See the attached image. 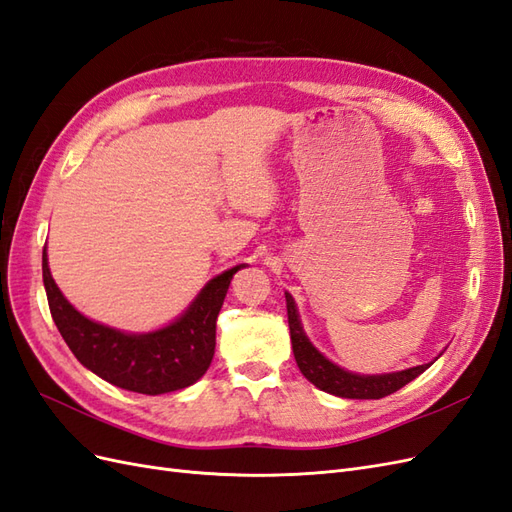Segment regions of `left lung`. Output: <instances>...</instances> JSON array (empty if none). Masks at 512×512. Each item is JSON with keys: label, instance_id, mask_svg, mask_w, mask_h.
<instances>
[{"label": "left lung", "instance_id": "1", "mask_svg": "<svg viewBox=\"0 0 512 512\" xmlns=\"http://www.w3.org/2000/svg\"><path fill=\"white\" fill-rule=\"evenodd\" d=\"M286 309H288V327H290L294 359H297L301 374L324 393L346 397V399H380L399 391L401 386H406L408 382L421 376L423 371L431 365V363L418 365L406 371H397V374H384V376L350 374V371H344L342 367H337L331 361L324 359V356L309 344V339L301 329L297 307H294V301L288 292H286Z\"/></svg>", "mask_w": 512, "mask_h": 512}]
</instances>
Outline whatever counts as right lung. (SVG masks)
Returning a JSON list of instances; mask_svg holds the SVG:
<instances>
[{
  "label": "right lung",
  "instance_id": "right-lung-1",
  "mask_svg": "<svg viewBox=\"0 0 512 512\" xmlns=\"http://www.w3.org/2000/svg\"><path fill=\"white\" fill-rule=\"evenodd\" d=\"M241 267L245 265L213 277L188 312L170 327L147 335H128L76 312L59 292L46 262V250L42 252V280L51 316L72 354L102 380L143 395L179 391L203 378L215 352V320L232 275Z\"/></svg>",
  "mask_w": 512,
  "mask_h": 512
}]
</instances>
